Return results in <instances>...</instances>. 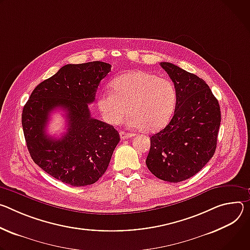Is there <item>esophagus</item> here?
<instances>
[{"label":"esophagus","instance_id":"obj_1","mask_svg":"<svg viewBox=\"0 0 250 250\" xmlns=\"http://www.w3.org/2000/svg\"><path fill=\"white\" fill-rule=\"evenodd\" d=\"M120 138H121V140H126V139H128V138H130V137H132L133 135L132 134H130V133H127V132H124V131H120Z\"/></svg>","mask_w":250,"mask_h":250}]
</instances>
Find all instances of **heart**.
Instances as JSON below:
<instances>
[{
    "mask_svg": "<svg viewBox=\"0 0 250 250\" xmlns=\"http://www.w3.org/2000/svg\"><path fill=\"white\" fill-rule=\"evenodd\" d=\"M111 89L112 93H102L97 99L102 117L111 125L121 124L129 114L133 126L151 133L166 126L173 115L177 93L168 79L131 71L113 79Z\"/></svg>",
    "mask_w": 250,
    "mask_h": 250,
    "instance_id": "b5f03b06",
    "label": "heart"
}]
</instances>
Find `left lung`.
Returning a JSON list of instances; mask_svg holds the SVG:
<instances>
[{
	"mask_svg": "<svg viewBox=\"0 0 250 250\" xmlns=\"http://www.w3.org/2000/svg\"><path fill=\"white\" fill-rule=\"evenodd\" d=\"M177 93L170 123L151 139L146 159L157 178L178 183L199 173L215 152L220 108L206 81L170 62H161Z\"/></svg>",
	"mask_w": 250,
	"mask_h": 250,
	"instance_id": "1",
	"label": "left lung"
}]
</instances>
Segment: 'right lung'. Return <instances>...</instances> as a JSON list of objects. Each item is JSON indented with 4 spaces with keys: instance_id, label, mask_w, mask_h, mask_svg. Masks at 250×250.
Returning a JSON list of instances; mask_svg holds the SVG:
<instances>
[{
    "instance_id": "add662e5",
    "label": "right lung",
    "mask_w": 250,
    "mask_h": 250,
    "mask_svg": "<svg viewBox=\"0 0 250 250\" xmlns=\"http://www.w3.org/2000/svg\"><path fill=\"white\" fill-rule=\"evenodd\" d=\"M109 71L111 65L102 62L66 64L41 82L23 106L21 125L32 159L64 184L83 187L96 183L120 141L118 131L92 118L88 108ZM61 107L66 112L68 130L57 140L45 128L51 111Z\"/></svg>"
}]
</instances>
